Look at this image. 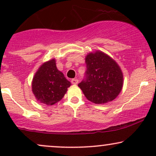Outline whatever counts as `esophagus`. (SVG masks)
<instances>
[{
	"instance_id": "esophagus-1",
	"label": "esophagus",
	"mask_w": 156,
	"mask_h": 156,
	"mask_svg": "<svg viewBox=\"0 0 156 156\" xmlns=\"http://www.w3.org/2000/svg\"><path fill=\"white\" fill-rule=\"evenodd\" d=\"M71 83H72L73 84H74V85H76V84H78V80L77 79V78H73V79L71 80Z\"/></svg>"
}]
</instances>
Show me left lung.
I'll use <instances>...</instances> for the list:
<instances>
[{"label":"left lung","instance_id":"left-lung-1","mask_svg":"<svg viewBox=\"0 0 156 156\" xmlns=\"http://www.w3.org/2000/svg\"><path fill=\"white\" fill-rule=\"evenodd\" d=\"M85 78L78 83L86 98L96 104L112 101L123 86V75L117 62L103 52L97 51L86 56Z\"/></svg>","mask_w":156,"mask_h":156}]
</instances>
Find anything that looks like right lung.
<instances>
[{"label":"right lung","mask_w":156,"mask_h":156,"mask_svg":"<svg viewBox=\"0 0 156 156\" xmlns=\"http://www.w3.org/2000/svg\"><path fill=\"white\" fill-rule=\"evenodd\" d=\"M71 83L58 70L54 58L44 62L35 73L32 92L40 103L52 105L63 98Z\"/></svg>","instance_id":"add662e5"}]
</instances>
